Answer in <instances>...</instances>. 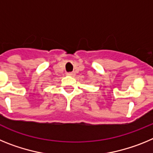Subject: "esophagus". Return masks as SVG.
I'll list each match as a JSON object with an SVG mask.
<instances>
[{
  "instance_id": "obj_1",
  "label": "esophagus",
  "mask_w": 153,
  "mask_h": 153,
  "mask_svg": "<svg viewBox=\"0 0 153 153\" xmlns=\"http://www.w3.org/2000/svg\"><path fill=\"white\" fill-rule=\"evenodd\" d=\"M67 75L70 76H75V73H74V72L67 73Z\"/></svg>"
}]
</instances>
